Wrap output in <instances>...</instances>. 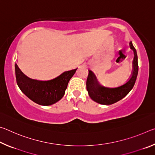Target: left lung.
I'll return each instance as SVG.
<instances>
[{"mask_svg":"<svg viewBox=\"0 0 155 155\" xmlns=\"http://www.w3.org/2000/svg\"><path fill=\"white\" fill-rule=\"evenodd\" d=\"M130 46L134 52L133 70L130 79L124 85L114 88L104 87L97 81L93 72L89 70L86 87L89 96L94 101L101 104L109 105L124 98L133 89L138 74V62L137 51L133 46L132 41H130Z\"/></svg>","mask_w":155,"mask_h":155,"instance_id":"obj_1","label":"left lung"}]
</instances>
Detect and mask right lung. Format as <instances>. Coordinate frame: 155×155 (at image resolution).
<instances>
[{"instance_id": "add662e5", "label": "right lung", "mask_w": 155, "mask_h": 155, "mask_svg": "<svg viewBox=\"0 0 155 155\" xmlns=\"http://www.w3.org/2000/svg\"><path fill=\"white\" fill-rule=\"evenodd\" d=\"M77 70L64 72L49 81H38L27 77L15 64V78L20 90L34 103L43 106L51 105L63 98L68 82Z\"/></svg>"}]
</instances>
